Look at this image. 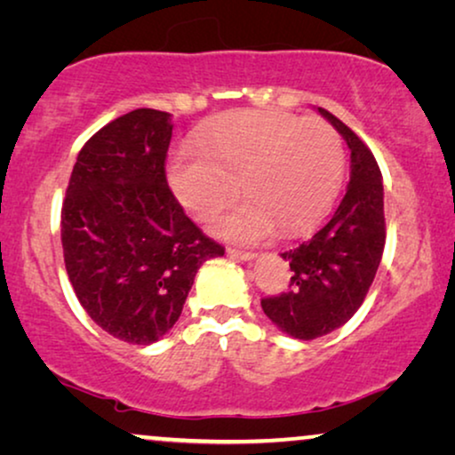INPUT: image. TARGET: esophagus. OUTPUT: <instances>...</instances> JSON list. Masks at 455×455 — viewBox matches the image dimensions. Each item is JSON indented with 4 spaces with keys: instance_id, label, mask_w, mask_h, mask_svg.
<instances>
[{
    "instance_id": "34e87169",
    "label": "esophagus",
    "mask_w": 455,
    "mask_h": 455,
    "mask_svg": "<svg viewBox=\"0 0 455 455\" xmlns=\"http://www.w3.org/2000/svg\"><path fill=\"white\" fill-rule=\"evenodd\" d=\"M228 252L232 254V257H235V259H242V260H252L254 257H257V252H252V251H244V248H228Z\"/></svg>"
}]
</instances>
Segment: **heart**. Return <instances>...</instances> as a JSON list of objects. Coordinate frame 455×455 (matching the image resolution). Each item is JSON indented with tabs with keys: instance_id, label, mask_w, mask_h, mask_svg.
Returning a JSON list of instances; mask_svg holds the SVG:
<instances>
[{
	"instance_id": "1",
	"label": "heart",
	"mask_w": 455,
	"mask_h": 455,
	"mask_svg": "<svg viewBox=\"0 0 455 455\" xmlns=\"http://www.w3.org/2000/svg\"><path fill=\"white\" fill-rule=\"evenodd\" d=\"M344 172V145L331 124L279 111H234L215 120L196 145L172 155L167 180L192 215L209 217L215 234L257 242L315 226L333 203Z\"/></svg>"
}]
</instances>
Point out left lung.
Listing matches in <instances>:
<instances>
[{"mask_svg": "<svg viewBox=\"0 0 455 455\" xmlns=\"http://www.w3.org/2000/svg\"><path fill=\"white\" fill-rule=\"evenodd\" d=\"M319 114L350 148V184L319 232L282 252L290 260V290L260 300L265 315L296 339L321 338L352 319L385 248L381 170L371 148L344 122L323 108Z\"/></svg>", "mask_w": 455, "mask_h": 455, "instance_id": "1", "label": "left lung"}]
</instances>
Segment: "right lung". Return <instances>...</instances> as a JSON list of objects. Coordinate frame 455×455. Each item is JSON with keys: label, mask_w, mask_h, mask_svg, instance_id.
<instances>
[{"label": "right lung", "mask_w": 455, "mask_h": 455, "mask_svg": "<svg viewBox=\"0 0 455 455\" xmlns=\"http://www.w3.org/2000/svg\"><path fill=\"white\" fill-rule=\"evenodd\" d=\"M172 116L134 109L80 148L61 204V246L78 302L128 344L164 338L204 260L226 248L186 217L167 186Z\"/></svg>", "instance_id": "right-lung-1"}]
</instances>
